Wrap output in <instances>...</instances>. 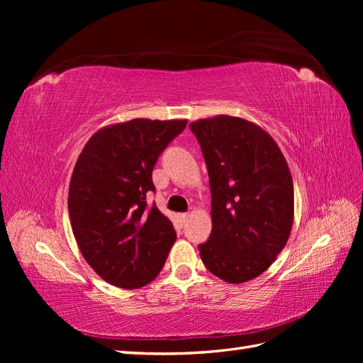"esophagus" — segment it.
Masks as SVG:
<instances>
[{
	"label": "esophagus",
	"instance_id": "1",
	"mask_svg": "<svg viewBox=\"0 0 363 363\" xmlns=\"http://www.w3.org/2000/svg\"><path fill=\"white\" fill-rule=\"evenodd\" d=\"M188 218H189V213H182V215H180L182 221H186V219H188Z\"/></svg>",
	"mask_w": 363,
	"mask_h": 363
}]
</instances>
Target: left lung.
I'll list each match as a JSON object with an SVG mask.
<instances>
[{"label":"left lung","mask_w":363,"mask_h":363,"mask_svg":"<svg viewBox=\"0 0 363 363\" xmlns=\"http://www.w3.org/2000/svg\"><path fill=\"white\" fill-rule=\"evenodd\" d=\"M212 192V233L201 244L206 268L227 283L267 271L286 245L294 223L292 175L265 130L238 116L191 123Z\"/></svg>","instance_id":"8db88e82"}]
</instances>
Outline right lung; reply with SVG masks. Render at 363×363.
<instances>
[{
  "instance_id": "1",
  "label": "right lung",
  "mask_w": 363,
  "mask_h": 363,
  "mask_svg": "<svg viewBox=\"0 0 363 363\" xmlns=\"http://www.w3.org/2000/svg\"><path fill=\"white\" fill-rule=\"evenodd\" d=\"M186 119L136 118L103 127L86 142L71 175L68 211L84 260L107 283L138 289L157 277L175 242L156 204L152 168Z\"/></svg>"
}]
</instances>
